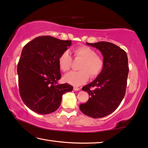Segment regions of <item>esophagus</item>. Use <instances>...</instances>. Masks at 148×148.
<instances>
[{"label": "esophagus", "mask_w": 148, "mask_h": 148, "mask_svg": "<svg viewBox=\"0 0 148 148\" xmlns=\"http://www.w3.org/2000/svg\"><path fill=\"white\" fill-rule=\"evenodd\" d=\"M73 90H74V91H79V90H80V88H79V87H74Z\"/></svg>", "instance_id": "obj_1"}]
</instances>
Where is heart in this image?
I'll list each match as a JSON object with an SVG mask.
<instances>
[{
  "label": "heart",
  "instance_id": "heart-1",
  "mask_svg": "<svg viewBox=\"0 0 148 148\" xmlns=\"http://www.w3.org/2000/svg\"><path fill=\"white\" fill-rule=\"evenodd\" d=\"M75 59L82 60L79 65V71H71L64 76V81L71 85L78 86L83 84L89 77H96L103 69V60L96 55L93 49L87 46H80L73 50ZM72 57L68 51H65L58 58L59 67L62 71L66 72L70 69Z\"/></svg>",
  "mask_w": 148,
  "mask_h": 148
}]
</instances>
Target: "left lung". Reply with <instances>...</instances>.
<instances>
[{
  "label": "left lung",
  "instance_id": "8db88e82",
  "mask_svg": "<svg viewBox=\"0 0 148 148\" xmlns=\"http://www.w3.org/2000/svg\"><path fill=\"white\" fill-rule=\"evenodd\" d=\"M99 49L103 57L102 71L95 80L83 87L90 97L79 109L84 114L93 118L110 115L120 105L125 94L129 67L125 51L111 42L101 41L86 42Z\"/></svg>",
  "mask_w": 148,
  "mask_h": 148
}]
</instances>
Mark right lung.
Instances as JSON below:
<instances>
[{
	"label": "right lung",
	"mask_w": 148,
	"mask_h": 148,
	"mask_svg": "<svg viewBox=\"0 0 148 148\" xmlns=\"http://www.w3.org/2000/svg\"><path fill=\"white\" fill-rule=\"evenodd\" d=\"M71 45V40L41 36L23 47L17 66L18 88L30 110L42 115L54 112L63 94L73 89L68 83L57 84L61 76L58 58Z\"/></svg>",
	"instance_id": "right-lung-1"
}]
</instances>
